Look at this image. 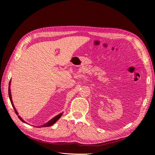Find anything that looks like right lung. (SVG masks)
Masks as SVG:
<instances>
[{"mask_svg":"<svg viewBox=\"0 0 155 155\" xmlns=\"http://www.w3.org/2000/svg\"><path fill=\"white\" fill-rule=\"evenodd\" d=\"M10 85H11V80L10 81V83H9V88H8V94H9V97H10V101H11V104H12V107H13V109H14V110H15V113H16V114L17 115H18V112L17 111V110H16V109H15V106H14V105H13V101H12V94H11V89H10ZM63 112H61V113H60V114H59L58 115H57L56 116H55V117H54V118L51 119V120H50V121H48L47 123H46V124H43V125H41V126H39L38 127H50V126H51V125H54L56 121H57L61 117V116L63 115ZM18 118H19L22 122H24V123H25V124H26V121H25V120H22V118H21V117L20 116H18Z\"/></svg>","mask_w":155,"mask_h":155,"instance_id":"add662e5","label":"right lung"}]
</instances>
